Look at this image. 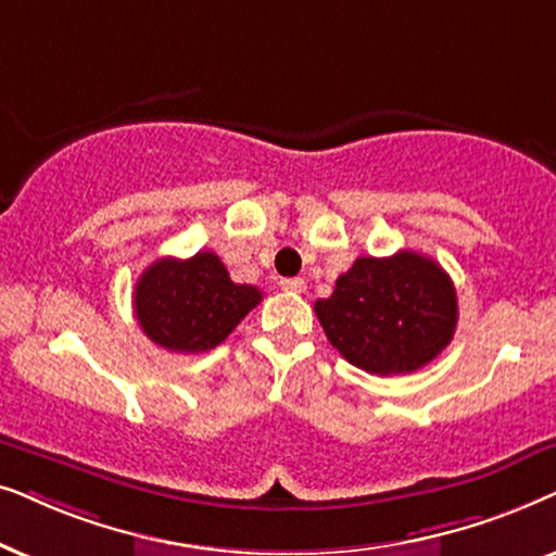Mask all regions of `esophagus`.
I'll return each instance as SVG.
<instances>
[{
  "instance_id": "obj_1",
  "label": "esophagus",
  "mask_w": 556,
  "mask_h": 556,
  "mask_svg": "<svg viewBox=\"0 0 556 556\" xmlns=\"http://www.w3.org/2000/svg\"><path fill=\"white\" fill-rule=\"evenodd\" d=\"M279 287H282L285 292H305L307 290L305 279H302V277H287V279H282V282H279Z\"/></svg>"
}]
</instances>
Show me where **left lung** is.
Returning <instances> with one entry per match:
<instances>
[{"instance_id": "1", "label": "left lung", "mask_w": 556, "mask_h": 556, "mask_svg": "<svg viewBox=\"0 0 556 556\" xmlns=\"http://www.w3.org/2000/svg\"><path fill=\"white\" fill-rule=\"evenodd\" d=\"M325 336L348 364L376 376L412 374L450 345L457 325L453 279L417 251L361 256L315 302Z\"/></svg>"}]
</instances>
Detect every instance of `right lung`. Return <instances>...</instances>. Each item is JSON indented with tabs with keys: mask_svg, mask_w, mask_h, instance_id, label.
I'll list each match as a JSON object with an SVG mask.
<instances>
[{
	"mask_svg": "<svg viewBox=\"0 0 556 556\" xmlns=\"http://www.w3.org/2000/svg\"><path fill=\"white\" fill-rule=\"evenodd\" d=\"M258 302L262 292L231 282L213 251L157 258L135 287L139 328L152 343L175 353H203L220 345Z\"/></svg>",
	"mask_w": 556,
	"mask_h": 556,
	"instance_id": "1",
	"label": "right lung"
}]
</instances>
